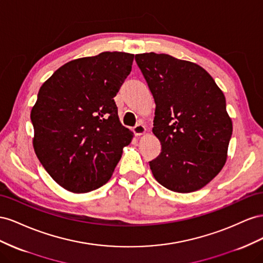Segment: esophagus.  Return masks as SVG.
Returning a JSON list of instances; mask_svg holds the SVG:
<instances>
[{"instance_id": "esophagus-1", "label": "esophagus", "mask_w": 263, "mask_h": 263, "mask_svg": "<svg viewBox=\"0 0 263 263\" xmlns=\"http://www.w3.org/2000/svg\"><path fill=\"white\" fill-rule=\"evenodd\" d=\"M145 131H146V129H145V126L143 125V124H141V123H139V124H137L136 126L133 127V133L136 134V136H141V134H143V133H145Z\"/></svg>"}]
</instances>
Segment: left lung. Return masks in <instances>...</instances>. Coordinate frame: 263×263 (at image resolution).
I'll list each match as a JSON object with an SVG mask.
<instances>
[{"label": "left lung", "instance_id": "1", "mask_svg": "<svg viewBox=\"0 0 263 263\" xmlns=\"http://www.w3.org/2000/svg\"><path fill=\"white\" fill-rule=\"evenodd\" d=\"M136 62L156 106L152 131L161 153L148 162L153 176L170 191H198L226 163L232 123L224 96L194 63L155 52Z\"/></svg>", "mask_w": 263, "mask_h": 263}]
</instances>
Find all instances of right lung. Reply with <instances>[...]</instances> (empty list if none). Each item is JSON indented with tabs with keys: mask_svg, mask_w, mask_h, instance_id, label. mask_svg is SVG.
I'll return each mask as SVG.
<instances>
[{
	"mask_svg": "<svg viewBox=\"0 0 263 263\" xmlns=\"http://www.w3.org/2000/svg\"><path fill=\"white\" fill-rule=\"evenodd\" d=\"M133 54L104 51L74 59L41 87L31 112L35 153L54 181L72 193L106 184L130 144L115 102Z\"/></svg>",
	"mask_w": 263,
	"mask_h": 263,
	"instance_id": "right-lung-1",
	"label": "right lung"
}]
</instances>
